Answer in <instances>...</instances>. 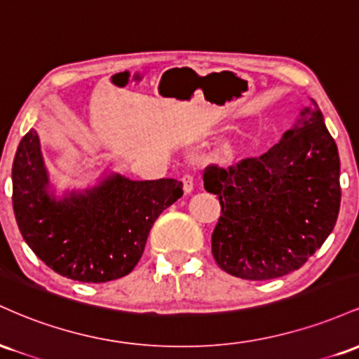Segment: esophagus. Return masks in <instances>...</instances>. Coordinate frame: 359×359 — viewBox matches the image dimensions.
Listing matches in <instances>:
<instances>
[{"instance_id": "esophagus-1", "label": "esophagus", "mask_w": 359, "mask_h": 359, "mask_svg": "<svg viewBox=\"0 0 359 359\" xmlns=\"http://www.w3.org/2000/svg\"><path fill=\"white\" fill-rule=\"evenodd\" d=\"M182 184H184V192L191 194L194 191V177L191 174L182 175Z\"/></svg>"}]
</instances>
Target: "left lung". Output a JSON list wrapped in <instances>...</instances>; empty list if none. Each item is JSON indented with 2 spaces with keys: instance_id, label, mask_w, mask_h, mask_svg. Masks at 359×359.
<instances>
[{
  "instance_id": "obj_1",
  "label": "left lung",
  "mask_w": 359,
  "mask_h": 359,
  "mask_svg": "<svg viewBox=\"0 0 359 359\" xmlns=\"http://www.w3.org/2000/svg\"><path fill=\"white\" fill-rule=\"evenodd\" d=\"M312 104L266 154L205 167V191L221 204L212 257L233 277L271 280L299 270L334 229L339 154Z\"/></svg>"
}]
</instances>
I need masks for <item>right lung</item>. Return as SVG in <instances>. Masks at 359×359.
<instances>
[{
	"instance_id": "1",
	"label": "right lung",
	"mask_w": 359,
	"mask_h": 359,
	"mask_svg": "<svg viewBox=\"0 0 359 359\" xmlns=\"http://www.w3.org/2000/svg\"><path fill=\"white\" fill-rule=\"evenodd\" d=\"M13 211L23 240L55 273L84 283L125 277L137 266L156 217L182 197L175 179L113 174L84 192H48L40 140L30 130L13 160Z\"/></svg>"
}]
</instances>
